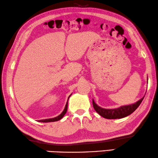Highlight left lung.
<instances>
[{"label":"left lung","mask_w":158,"mask_h":158,"mask_svg":"<svg viewBox=\"0 0 158 158\" xmlns=\"http://www.w3.org/2000/svg\"><path fill=\"white\" fill-rule=\"evenodd\" d=\"M144 97H143V98L140 99L139 101H137L134 104H130V105L122 106L116 109H104L100 107V106H99L96 103H95L94 99H92V103L95 111H96L99 115H101L102 117H104V118L110 119H121L123 118V117L128 116V115L132 114L133 112H135V111L136 110V109L139 106V104H141L142 101L143 100Z\"/></svg>","instance_id":"1"}]
</instances>
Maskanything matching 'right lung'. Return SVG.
<instances>
[{"label":"right lung","mask_w":158,"mask_h":158,"mask_svg":"<svg viewBox=\"0 0 158 158\" xmlns=\"http://www.w3.org/2000/svg\"><path fill=\"white\" fill-rule=\"evenodd\" d=\"M72 95V94H71ZM70 95V96H71ZM70 96L68 97V99L69 98ZM67 106H68V101L66 102V106H65V108H64V110H63V112H62L61 114H60L59 116H57L56 117H54V118H50V119H41V120H40L39 122H41V123H51V122H56L59 120V119H61L62 117H63L65 114L66 113V111H67Z\"/></svg>","instance_id":"add662e5"}]
</instances>
